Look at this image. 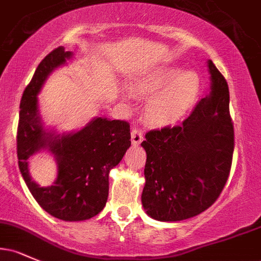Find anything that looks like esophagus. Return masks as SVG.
Listing matches in <instances>:
<instances>
[{"mask_svg":"<svg viewBox=\"0 0 261 261\" xmlns=\"http://www.w3.org/2000/svg\"><path fill=\"white\" fill-rule=\"evenodd\" d=\"M143 140V133L140 127L135 126L131 131V141H133L134 145H140Z\"/></svg>","mask_w":261,"mask_h":261,"instance_id":"obj_1","label":"esophagus"}]
</instances>
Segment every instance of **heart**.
Instances as JSON below:
<instances>
[{
    "label": "heart",
    "instance_id": "b5f03b06",
    "mask_svg": "<svg viewBox=\"0 0 261 261\" xmlns=\"http://www.w3.org/2000/svg\"><path fill=\"white\" fill-rule=\"evenodd\" d=\"M142 98H149L146 118L154 125L172 124L187 114L196 103L200 79L195 72L175 66L157 68L135 87Z\"/></svg>",
    "mask_w": 261,
    "mask_h": 261
}]
</instances>
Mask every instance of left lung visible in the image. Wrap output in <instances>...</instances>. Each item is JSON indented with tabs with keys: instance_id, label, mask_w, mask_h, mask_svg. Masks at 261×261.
Masks as SVG:
<instances>
[{
	"instance_id": "8db88e82",
	"label": "left lung",
	"mask_w": 261,
	"mask_h": 261,
	"mask_svg": "<svg viewBox=\"0 0 261 261\" xmlns=\"http://www.w3.org/2000/svg\"><path fill=\"white\" fill-rule=\"evenodd\" d=\"M211 93L180 125L155 128L141 143L147 160L142 205L158 221H181L207 210L222 193L232 167L234 127L229 89L208 61Z\"/></svg>"
}]
</instances>
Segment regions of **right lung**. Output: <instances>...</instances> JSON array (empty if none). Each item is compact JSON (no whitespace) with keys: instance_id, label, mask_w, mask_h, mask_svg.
I'll list each match as a JSON object with an SVG mask.
<instances>
[{"instance_id":"1","label":"right lung","mask_w":261,"mask_h":261,"mask_svg":"<svg viewBox=\"0 0 261 261\" xmlns=\"http://www.w3.org/2000/svg\"><path fill=\"white\" fill-rule=\"evenodd\" d=\"M70 56L64 46L56 47L41 60L25 87L20 99L17 155L27 187L47 214L64 221H83L106 206L109 170L130 147L131 134L127 121L98 118L79 133L47 139L39 119L37 95L49 73ZM45 145L56 153L59 172L54 186L40 188L29 176L28 158Z\"/></svg>"}]
</instances>
